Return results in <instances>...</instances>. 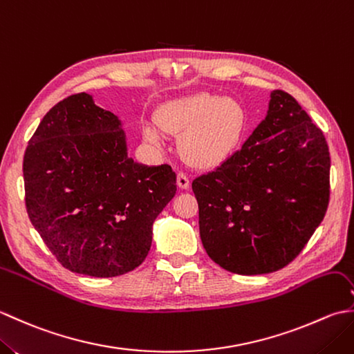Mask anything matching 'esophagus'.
Here are the masks:
<instances>
[{"label":"esophagus","mask_w":354,"mask_h":354,"mask_svg":"<svg viewBox=\"0 0 354 354\" xmlns=\"http://www.w3.org/2000/svg\"><path fill=\"white\" fill-rule=\"evenodd\" d=\"M176 184H178L179 189L187 190V189H189V187H190V179H189V176L185 175V173L179 171L178 176H176Z\"/></svg>","instance_id":"1"}]
</instances>
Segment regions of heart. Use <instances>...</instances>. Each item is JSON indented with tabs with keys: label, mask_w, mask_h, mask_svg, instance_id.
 Masks as SVG:
<instances>
[{
	"label": "heart",
	"mask_w": 354,
	"mask_h": 354,
	"mask_svg": "<svg viewBox=\"0 0 354 354\" xmlns=\"http://www.w3.org/2000/svg\"><path fill=\"white\" fill-rule=\"evenodd\" d=\"M156 124L142 126V138L161 146L165 133H176L178 149L190 164L212 169L236 152L246 131V111L234 99L199 93L164 103L155 112Z\"/></svg>",
	"instance_id": "1"
}]
</instances>
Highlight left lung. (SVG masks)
<instances>
[{
	"instance_id": "8db88e82",
	"label": "left lung",
	"mask_w": 354,
	"mask_h": 354,
	"mask_svg": "<svg viewBox=\"0 0 354 354\" xmlns=\"http://www.w3.org/2000/svg\"><path fill=\"white\" fill-rule=\"evenodd\" d=\"M192 189L208 257L239 275L275 272L303 251L326 216L324 133L290 94L275 89L242 149Z\"/></svg>"
}]
</instances>
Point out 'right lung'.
Segmentation results:
<instances>
[{"mask_svg":"<svg viewBox=\"0 0 354 354\" xmlns=\"http://www.w3.org/2000/svg\"><path fill=\"white\" fill-rule=\"evenodd\" d=\"M26 208L71 272L117 277L145 261L156 216L176 193L170 165L133 162L120 120L86 93L55 104L24 153Z\"/></svg>","mask_w":354,"mask_h":354,"instance_id":"right-lung-1","label":"right lung"}]
</instances>
